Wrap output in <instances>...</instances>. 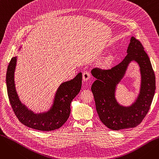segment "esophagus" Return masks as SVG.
Segmentation results:
<instances>
[{
  "mask_svg": "<svg viewBox=\"0 0 159 159\" xmlns=\"http://www.w3.org/2000/svg\"><path fill=\"white\" fill-rule=\"evenodd\" d=\"M90 77H91L90 73L89 72L86 71V72H84V73H83V75H82V79H83V80H84V81H87V80H88L89 79Z\"/></svg>",
  "mask_w": 159,
  "mask_h": 159,
  "instance_id": "obj_1",
  "label": "esophagus"
}]
</instances>
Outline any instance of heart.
<instances>
[{"label": "heart", "mask_w": 159, "mask_h": 159, "mask_svg": "<svg viewBox=\"0 0 159 159\" xmlns=\"http://www.w3.org/2000/svg\"><path fill=\"white\" fill-rule=\"evenodd\" d=\"M113 59H114V57H113V56L112 55H108V56H107L105 58V59L104 61L103 64H104V65L105 66H110V65H111L112 64V62L113 61Z\"/></svg>", "instance_id": "obj_1"}]
</instances>
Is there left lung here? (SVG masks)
Returning <instances> with one entry per match:
<instances>
[{
    "mask_svg": "<svg viewBox=\"0 0 159 159\" xmlns=\"http://www.w3.org/2000/svg\"><path fill=\"white\" fill-rule=\"evenodd\" d=\"M124 60L110 70L94 68L91 74L97 79L91 86L96 110L101 122L112 130L137 126L152 104L155 91V76L149 57L140 42L132 37ZM133 60L139 65L141 75L140 93L136 102L128 107L120 106L115 98L116 86Z\"/></svg>",
    "mask_w": 159,
    "mask_h": 159,
    "instance_id": "obj_1",
    "label": "left lung"
}]
</instances>
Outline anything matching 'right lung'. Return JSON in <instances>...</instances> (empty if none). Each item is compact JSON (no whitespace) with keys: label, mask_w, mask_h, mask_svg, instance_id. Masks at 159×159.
<instances>
[{"label":"right lung","mask_w":159,"mask_h":159,"mask_svg":"<svg viewBox=\"0 0 159 159\" xmlns=\"http://www.w3.org/2000/svg\"><path fill=\"white\" fill-rule=\"evenodd\" d=\"M16 63V57H13L7 67L6 86L8 98L16 117L25 126L37 130L49 131L60 128L69 118L71 101L80 91L82 73H78L73 79L62 83L49 111L37 114L21 103L16 93L14 81Z\"/></svg>","instance_id":"1"}]
</instances>
